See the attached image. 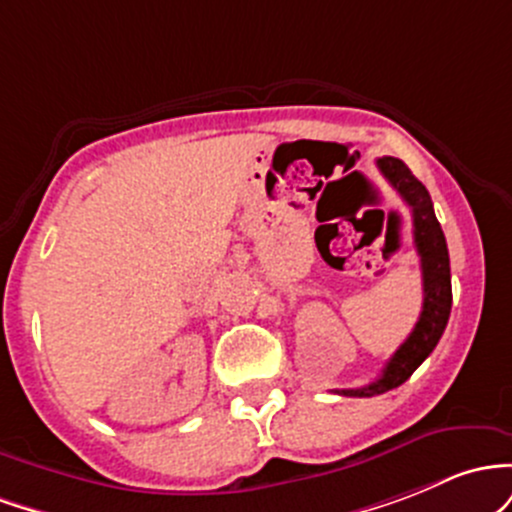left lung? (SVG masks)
Wrapping results in <instances>:
<instances>
[{
    "label": "left lung",
    "mask_w": 512,
    "mask_h": 512,
    "mask_svg": "<svg viewBox=\"0 0 512 512\" xmlns=\"http://www.w3.org/2000/svg\"><path fill=\"white\" fill-rule=\"evenodd\" d=\"M377 166H380L384 179L392 183L394 191L411 208L413 244H416L418 256H421L423 309L409 338L401 343L399 350L389 358V363L384 365L382 375L360 389H338V394L343 396H375L404 384L416 372V367L438 346L452 309L450 254H447V241L438 217H435L430 193L401 159L382 157L377 159Z\"/></svg>",
    "instance_id": "left-lung-1"
}]
</instances>
